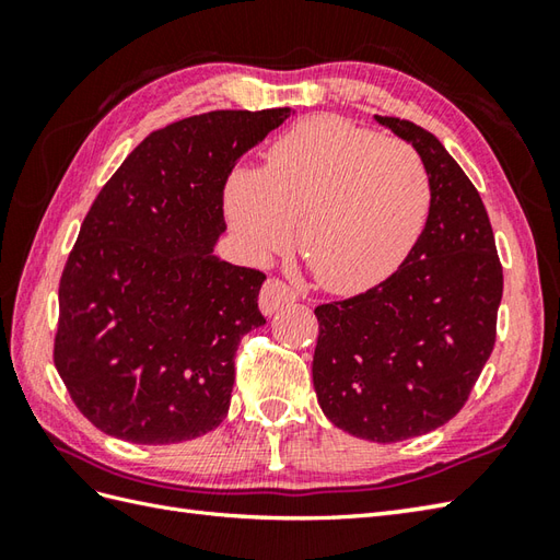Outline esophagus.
<instances>
[{
  "label": "esophagus",
  "mask_w": 560,
  "mask_h": 560,
  "mask_svg": "<svg viewBox=\"0 0 560 560\" xmlns=\"http://www.w3.org/2000/svg\"><path fill=\"white\" fill-rule=\"evenodd\" d=\"M295 299H299V293L287 287L281 279H267L265 287L259 291V307L265 315H273L281 311L283 305L293 303Z\"/></svg>",
  "instance_id": "esophagus-1"
}]
</instances>
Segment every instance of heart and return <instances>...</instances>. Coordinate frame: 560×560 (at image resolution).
Segmentation results:
<instances>
[{
  "instance_id": "1",
  "label": "heart",
  "mask_w": 560,
  "mask_h": 560,
  "mask_svg": "<svg viewBox=\"0 0 560 560\" xmlns=\"http://www.w3.org/2000/svg\"><path fill=\"white\" fill-rule=\"evenodd\" d=\"M431 211V175L399 139L317 115L281 135L265 168H235L225 213L255 255L291 243L319 287L359 293L395 271Z\"/></svg>"
}]
</instances>
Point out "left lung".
Segmentation results:
<instances>
[{
  "instance_id": "8db88e82",
  "label": "left lung",
  "mask_w": 560,
  "mask_h": 560,
  "mask_svg": "<svg viewBox=\"0 0 560 560\" xmlns=\"http://www.w3.org/2000/svg\"><path fill=\"white\" fill-rule=\"evenodd\" d=\"M431 175L425 229L399 269L315 307L313 383L327 419L373 443L435 431L467 404L495 343L503 267L477 187L428 132L380 117Z\"/></svg>"
}]
</instances>
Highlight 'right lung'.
I'll return each mask as SVG.
<instances>
[{
  "label": "right lung",
  "mask_w": 560,
  "mask_h": 560,
  "mask_svg": "<svg viewBox=\"0 0 560 560\" xmlns=\"http://www.w3.org/2000/svg\"><path fill=\"white\" fill-rule=\"evenodd\" d=\"M291 108L213 110L151 132L103 185L59 279L55 368L103 433L171 445L229 413L265 273L213 255L237 159Z\"/></svg>",
  "instance_id": "obj_1"
}]
</instances>
